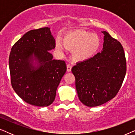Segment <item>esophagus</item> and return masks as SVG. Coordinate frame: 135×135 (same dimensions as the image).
I'll return each instance as SVG.
<instances>
[{
  "instance_id": "1",
  "label": "esophagus",
  "mask_w": 135,
  "mask_h": 135,
  "mask_svg": "<svg viewBox=\"0 0 135 135\" xmlns=\"http://www.w3.org/2000/svg\"><path fill=\"white\" fill-rule=\"evenodd\" d=\"M71 69H72V66L70 65L69 64H67V71L70 72L71 71Z\"/></svg>"
}]
</instances>
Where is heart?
Returning <instances> with one entry per match:
<instances>
[{
    "label": "heart",
    "mask_w": 135,
    "mask_h": 135,
    "mask_svg": "<svg viewBox=\"0 0 135 135\" xmlns=\"http://www.w3.org/2000/svg\"><path fill=\"white\" fill-rule=\"evenodd\" d=\"M64 47L73 50V56L77 61L88 60L93 56L99 49L100 40L95 34L84 30H76L70 32L63 39ZM58 50H63V45L60 40L56 42Z\"/></svg>",
    "instance_id": "b5f03b06"
}]
</instances>
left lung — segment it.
I'll return each mask as SVG.
<instances>
[{"mask_svg": "<svg viewBox=\"0 0 135 135\" xmlns=\"http://www.w3.org/2000/svg\"><path fill=\"white\" fill-rule=\"evenodd\" d=\"M103 33V50L72 68L79 98L88 107L98 106L114 98L126 74V58L122 45L108 32Z\"/></svg>", "mask_w": 135, "mask_h": 135, "instance_id": "8db88e82", "label": "left lung"}]
</instances>
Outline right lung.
<instances>
[{"label":"right lung","mask_w":135,"mask_h":135,"mask_svg":"<svg viewBox=\"0 0 135 135\" xmlns=\"http://www.w3.org/2000/svg\"><path fill=\"white\" fill-rule=\"evenodd\" d=\"M55 40L49 27L26 33L13 46L9 56L11 84L16 94L26 103L45 107L55 99L56 89L66 73V62L53 60L51 50ZM40 62L32 66L33 55Z\"/></svg>","instance_id":"1"}]
</instances>
